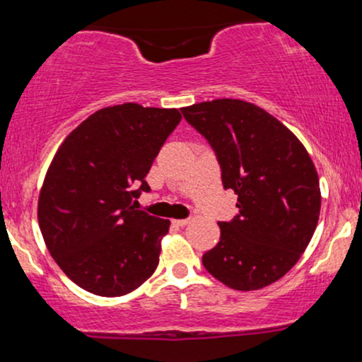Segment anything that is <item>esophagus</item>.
I'll return each mask as SVG.
<instances>
[{
	"label": "esophagus",
	"instance_id": "esophagus-1",
	"mask_svg": "<svg viewBox=\"0 0 362 362\" xmlns=\"http://www.w3.org/2000/svg\"><path fill=\"white\" fill-rule=\"evenodd\" d=\"M173 224H175V226H185V224H189V219H173L172 221Z\"/></svg>",
	"mask_w": 362,
	"mask_h": 362
}]
</instances>
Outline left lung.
Here are the masks:
<instances>
[{
    "instance_id": "left-lung-1",
    "label": "left lung",
    "mask_w": 362,
    "mask_h": 362,
    "mask_svg": "<svg viewBox=\"0 0 362 362\" xmlns=\"http://www.w3.org/2000/svg\"><path fill=\"white\" fill-rule=\"evenodd\" d=\"M182 114L213 148L224 189L238 195V214L218 223L219 242L202 255L206 271L231 289L272 284L300 260L318 223L322 195L308 151L253 103L218 98Z\"/></svg>"
}]
</instances>
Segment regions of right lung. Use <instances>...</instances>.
I'll return each instance as SVG.
<instances>
[{"label": "right lung", "instance_id": "right-lung-1", "mask_svg": "<svg viewBox=\"0 0 362 362\" xmlns=\"http://www.w3.org/2000/svg\"><path fill=\"white\" fill-rule=\"evenodd\" d=\"M177 109L105 107L83 120L52 158L39 226L61 271L88 293L124 296L156 271L170 221L134 209Z\"/></svg>", "mask_w": 362, "mask_h": 362}]
</instances>
